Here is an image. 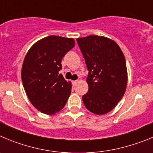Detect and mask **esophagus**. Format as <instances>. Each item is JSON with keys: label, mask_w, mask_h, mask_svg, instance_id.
I'll return each instance as SVG.
<instances>
[{"label": "esophagus", "mask_w": 153, "mask_h": 153, "mask_svg": "<svg viewBox=\"0 0 153 153\" xmlns=\"http://www.w3.org/2000/svg\"><path fill=\"white\" fill-rule=\"evenodd\" d=\"M78 80H76V81H73V82H72V84H73V85H75L77 83H78Z\"/></svg>", "instance_id": "esophagus-1"}]
</instances>
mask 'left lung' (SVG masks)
<instances>
[{
    "mask_svg": "<svg viewBox=\"0 0 153 153\" xmlns=\"http://www.w3.org/2000/svg\"><path fill=\"white\" fill-rule=\"evenodd\" d=\"M89 71L88 91L82 97L86 108L103 115L116 107L126 91L127 69L124 55L115 41L91 35L77 39Z\"/></svg>",
    "mask_w": 153,
    "mask_h": 153,
    "instance_id": "obj_1",
    "label": "left lung"
}]
</instances>
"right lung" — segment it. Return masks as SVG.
Segmentation results:
<instances>
[{"mask_svg": "<svg viewBox=\"0 0 153 153\" xmlns=\"http://www.w3.org/2000/svg\"><path fill=\"white\" fill-rule=\"evenodd\" d=\"M72 38L49 36L33 45L21 70L23 88L31 104L48 115L61 111L71 94V83L62 74V59L75 46Z\"/></svg>", "mask_w": 153, "mask_h": 153, "instance_id": "add662e5", "label": "right lung"}]
</instances>
